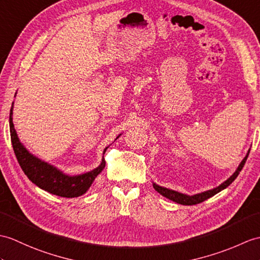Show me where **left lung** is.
I'll use <instances>...</instances> for the list:
<instances>
[{
    "label": "left lung",
    "instance_id": "obj_1",
    "mask_svg": "<svg viewBox=\"0 0 260 260\" xmlns=\"http://www.w3.org/2000/svg\"><path fill=\"white\" fill-rule=\"evenodd\" d=\"M249 152H250V149H248V152H247L244 159L240 161V164L238 165L237 170L235 171V173L232 175V176L227 178L224 183H221L219 186L215 187V188H213V189H209V190L203 191V192H198V194H195V195H187V194H183V192H179L177 190H173V189H170V188H166V187L159 186L156 183H153V187L155 188V190L158 191L161 196L171 199V201L177 203V204H180V205H196V204H199V203H202L204 201H206V199L210 198L212 196L216 195L217 192H219L222 189H225L226 187H228L234 182L235 179L237 178L240 171L243 170V167H244L245 162L247 160V157H248V155H249Z\"/></svg>",
    "mask_w": 260,
    "mask_h": 260
}]
</instances>
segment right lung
I'll return each mask as SVG.
<instances>
[{
  "instance_id": "1",
  "label": "right lung",
  "mask_w": 260,
  "mask_h": 260,
  "mask_svg": "<svg viewBox=\"0 0 260 260\" xmlns=\"http://www.w3.org/2000/svg\"><path fill=\"white\" fill-rule=\"evenodd\" d=\"M13 104L14 103H12L9 119L12 146H13L17 161H19L22 171L26 175L27 178L33 184L39 186L41 189L56 196L73 198L85 194L89 187L92 186L95 177L104 170V156H103L101 164L98 167L89 172L78 175L66 174L59 168L50 164V162L36 157L35 155L28 152V149L21 143L19 136H17L13 124ZM120 135L122 134H119L116 138H118ZM107 148L108 147L104 149L103 155H104Z\"/></svg>"
}]
</instances>
